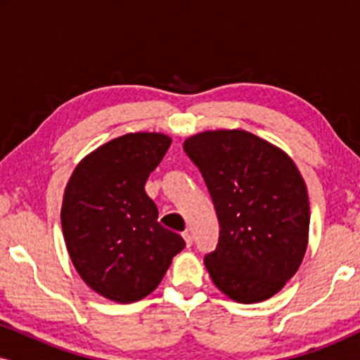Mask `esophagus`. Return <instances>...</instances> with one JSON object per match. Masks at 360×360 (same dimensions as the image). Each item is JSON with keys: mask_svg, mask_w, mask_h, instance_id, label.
<instances>
[{"mask_svg": "<svg viewBox=\"0 0 360 360\" xmlns=\"http://www.w3.org/2000/svg\"><path fill=\"white\" fill-rule=\"evenodd\" d=\"M184 239H185V243H186V248H191V244H193V236H191L190 231H185Z\"/></svg>", "mask_w": 360, "mask_h": 360, "instance_id": "34e87169", "label": "esophagus"}]
</instances>
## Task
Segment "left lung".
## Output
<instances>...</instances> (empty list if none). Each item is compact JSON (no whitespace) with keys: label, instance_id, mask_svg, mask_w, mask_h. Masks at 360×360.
I'll use <instances>...</instances> for the list:
<instances>
[{"label":"left lung","instance_id":"left-lung-1","mask_svg":"<svg viewBox=\"0 0 360 360\" xmlns=\"http://www.w3.org/2000/svg\"><path fill=\"white\" fill-rule=\"evenodd\" d=\"M184 150L218 216V244L205 255L211 280L239 303L270 298L293 277L307 250L309 203L297 165L238 129L191 136Z\"/></svg>","mask_w":360,"mask_h":360}]
</instances>
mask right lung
Segmentation results:
<instances>
[{
  "label": "right lung",
  "instance_id": "obj_1",
  "mask_svg": "<svg viewBox=\"0 0 360 360\" xmlns=\"http://www.w3.org/2000/svg\"><path fill=\"white\" fill-rule=\"evenodd\" d=\"M170 137L137 132L117 137L83 159L62 203L67 250L88 287L117 303L154 292L185 240L162 226L146 195L150 172Z\"/></svg>",
  "mask_w": 360,
  "mask_h": 360
}]
</instances>
